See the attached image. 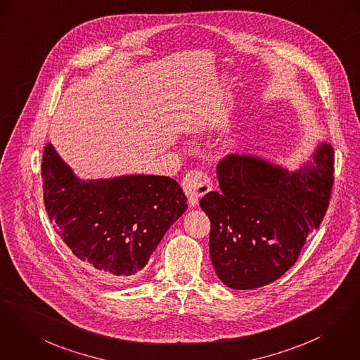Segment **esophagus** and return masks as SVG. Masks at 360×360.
<instances>
[{"instance_id":"34e87169","label":"esophagus","mask_w":360,"mask_h":360,"mask_svg":"<svg viewBox=\"0 0 360 360\" xmlns=\"http://www.w3.org/2000/svg\"><path fill=\"white\" fill-rule=\"evenodd\" d=\"M182 188L189 198L191 207H195L200 198L212 189V182L210 175L202 169H192L185 175Z\"/></svg>"}]
</instances>
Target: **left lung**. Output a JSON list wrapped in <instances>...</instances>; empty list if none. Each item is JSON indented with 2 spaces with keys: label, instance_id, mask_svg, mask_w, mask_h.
I'll list each match as a JSON object with an SVG mask.
<instances>
[{
  "label": "left lung",
  "instance_id": "8db88e82",
  "mask_svg": "<svg viewBox=\"0 0 360 360\" xmlns=\"http://www.w3.org/2000/svg\"><path fill=\"white\" fill-rule=\"evenodd\" d=\"M299 171L248 155H227L217 167L221 192L200 200L211 221L210 253L231 289L269 285L297 260L307 237L328 211L334 150L322 143Z\"/></svg>",
  "mask_w": 360,
  "mask_h": 360
}]
</instances>
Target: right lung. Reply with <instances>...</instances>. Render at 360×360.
<instances>
[{
	"mask_svg": "<svg viewBox=\"0 0 360 360\" xmlns=\"http://www.w3.org/2000/svg\"><path fill=\"white\" fill-rule=\"evenodd\" d=\"M41 171L56 233L78 259L105 276H136L188 208L184 191L168 176L81 181L52 143L44 146Z\"/></svg>",
	"mask_w": 360,
	"mask_h": 360,
	"instance_id": "1",
	"label": "right lung"
}]
</instances>
